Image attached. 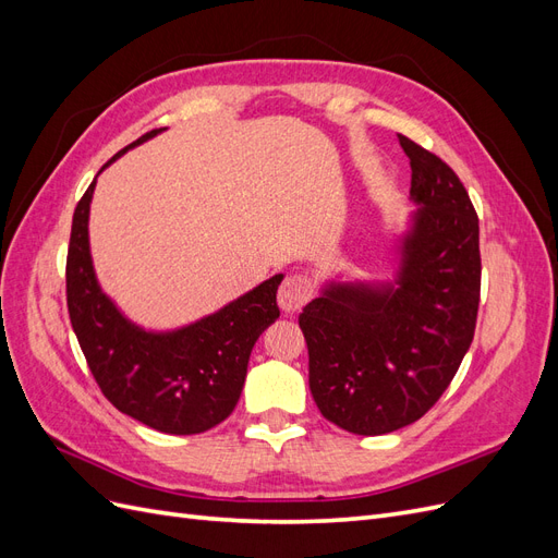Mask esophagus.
Returning a JSON list of instances; mask_svg holds the SVG:
<instances>
[{"label": "esophagus", "mask_w": 558, "mask_h": 558, "mask_svg": "<svg viewBox=\"0 0 558 558\" xmlns=\"http://www.w3.org/2000/svg\"><path fill=\"white\" fill-rule=\"evenodd\" d=\"M314 295V283L305 275H289L279 286V307L286 314H295L307 305Z\"/></svg>", "instance_id": "1"}]
</instances>
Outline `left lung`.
Here are the masks:
<instances>
[{"label":"left lung","mask_w":558,"mask_h":558,"mask_svg":"<svg viewBox=\"0 0 558 558\" xmlns=\"http://www.w3.org/2000/svg\"><path fill=\"white\" fill-rule=\"evenodd\" d=\"M416 211L391 281H328L300 314L310 388L335 426L384 435L414 424L447 391L475 337L480 218L451 167L398 134Z\"/></svg>","instance_id":"obj_1"}]
</instances>
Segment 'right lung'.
<instances>
[{
	"mask_svg": "<svg viewBox=\"0 0 558 558\" xmlns=\"http://www.w3.org/2000/svg\"><path fill=\"white\" fill-rule=\"evenodd\" d=\"M158 132L125 146L102 170ZM93 193L95 181L76 205L66 253V307L90 373L113 408L144 426L170 435L205 433L228 418L242 396L251 349L279 318L283 275L195 324L146 330L132 324L97 281L88 240Z\"/></svg>",
	"mask_w": 558,
	"mask_h": 558,
	"instance_id": "1",
	"label": "right lung"
}]
</instances>
